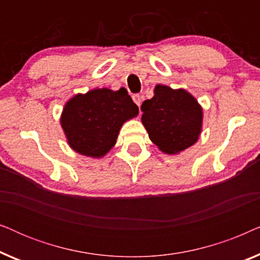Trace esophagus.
<instances>
[{"mask_svg":"<svg viewBox=\"0 0 260 260\" xmlns=\"http://www.w3.org/2000/svg\"><path fill=\"white\" fill-rule=\"evenodd\" d=\"M133 99H134V102L136 103V105H138V106L141 105L142 98H141V95H140V94H134V95H133Z\"/></svg>","mask_w":260,"mask_h":260,"instance_id":"obj_1","label":"esophagus"}]
</instances>
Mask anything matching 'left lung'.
I'll return each instance as SVG.
<instances>
[{"instance_id": "1", "label": "left lung", "mask_w": 260, "mask_h": 260, "mask_svg": "<svg viewBox=\"0 0 260 260\" xmlns=\"http://www.w3.org/2000/svg\"><path fill=\"white\" fill-rule=\"evenodd\" d=\"M141 110L149 138L166 154H179L199 140L202 108L183 88L173 90L166 85H156L154 97L144 101Z\"/></svg>"}]
</instances>
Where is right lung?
I'll use <instances>...</instances> for the list:
<instances>
[{
    "label": "right lung",
    "mask_w": 260,
    "mask_h": 260,
    "mask_svg": "<svg viewBox=\"0 0 260 260\" xmlns=\"http://www.w3.org/2000/svg\"><path fill=\"white\" fill-rule=\"evenodd\" d=\"M138 115V106L125 88H94L78 93L62 110V130L67 143L78 154L99 158L116 144L120 127Z\"/></svg>",
    "instance_id": "add662e5"
}]
</instances>
